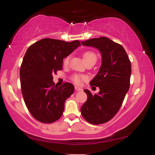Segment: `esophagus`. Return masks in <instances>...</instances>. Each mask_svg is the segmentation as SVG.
I'll return each instance as SVG.
<instances>
[{"instance_id":"esophagus-1","label":"esophagus","mask_w":155,"mask_h":155,"mask_svg":"<svg viewBox=\"0 0 155 155\" xmlns=\"http://www.w3.org/2000/svg\"><path fill=\"white\" fill-rule=\"evenodd\" d=\"M75 90L76 91H83L81 88H79L78 87V86H75Z\"/></svg>"}]
</instances>
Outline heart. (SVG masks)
Here are the masks:
<instances>
[{"mask_svg":"<svg viewBox=\"0 0 155 155\" xmlns=\"http://www.w3.org/2000/svg\"><path fill=\"white\" fill-rule=\"evenodd\" d=\"M84 57L85 59L86 62L88 61L91 60V59H96V54L93 51H86V52L84 53ZM70 60V56H67L65 57L63 61V64L64 66H67L69 63ZM71 81L74 82V84H80L82 81H84V80L86 79V76L84 75H79V74H73L71 77Z\"/></svg>","mask_w":155,"mask_h":155,"instance_id":"1","label":"heart"}]
</instances>
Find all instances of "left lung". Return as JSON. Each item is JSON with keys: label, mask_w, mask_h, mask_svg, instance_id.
Masks as SVG:
<instances>
[{"label": "left lung", "mask_w": 155, "mask_h": 155, "mask_svg": "<svg viewBox=\"0 0 155 155\" xmlns=\"http://www.w3.org/2000/svg\"><path fill=\"white\" fill-rule=\"evenodd\" d=\"M84 46L98 49L102 55V64L90 85L100 88L98 94L88 90L87 101L81 108L82 116L94 125L110 120L118 112L130 88L131 63L121 45L106 37L81 42Z\"/></svg>", "instance_id": "1"}]
</instances>
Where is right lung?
Returning <instances> with one entry per match:
<instances>
[{"label": "right lung", "instance_id": "1", "mask_svg": "<svg viewBox=\"0 0 155 155\" xmlns=\"http://www.w3.org/2000/svg\"><path fill=\"white\" fill-rule=\"evenodd\" d=\"M80 45L79 40L44 38L27 50L20 66V85L27 108L37 120L51 123L62 115L65 101L74 86L69 82L55 86L52 75L62 69L63 59Z\"/></svg>", "mask_w": 155, "mask_h": 155}]
</instances>
